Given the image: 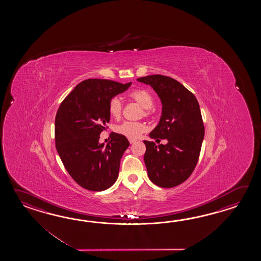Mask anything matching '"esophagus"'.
Returning a JSON list of instances; mask_svg holds the SVG:
<instances>
[{"label":"esophagus","mask_w":261,"mask_h":261,"mask_svg":"<svg viewBox=\"0 0 261 261\" xmlns=\"http://www.w3.org/2000/svg\"><path fill=\"white\" fill-rule=\"evenodd\" d=\"M128 141H129V143H130V144H133V143H135V142H136V140H135V139H129Z\"/></svg>","instance_id":"esophagus-1"}]
</instances>
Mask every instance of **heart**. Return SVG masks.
Returning <instances> with one entry per match:
<instances>
[{
  "mask_svg": "<svg viewBox=\"0 0 261 261\" xmlns=\"http://www.w3.org/2000/svg\"><path fill=\"white\" fill-rule=\"evenodd\" d=\"M128 98L130 100L142 106L143 111L141 112V116L150 117L153 113V103L154 97L149 90L145 89H135L129 91ZM108 111L113 118L119 119L123 112V103L119 98H112L108 105ZM146 130V126L143 122H125L119 124L116 127V132L118 134L128 139L138 138L139 136Z\"/></svg>",
  "mask_w": 261,
  "mask_h": 261,
  "instance_id": "obj_1",
  "label": "heart"
}]
</instances>
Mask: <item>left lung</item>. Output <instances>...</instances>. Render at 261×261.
<instances>
[{
  "label": "left lung",
  "mask_w": 261,
  "mask_h": 261,
  "mask_svg": "<svg viewBox=\"0 0 261 261\" xmlns=\"http://www.w3.org/2000/svg\"><path fill=\"white\" fill-rule=\"evenodd\" d=\"M137 80L150 85L162 102L161 120L150 137L168 141L159 146L144 141L148 177L161 188L176 187L191 175L199 161L204 137L199 102L192 92L170 76L152 74Z\"/></svg>",
  "instance_id": "left-lung-1"
}]
</instances>
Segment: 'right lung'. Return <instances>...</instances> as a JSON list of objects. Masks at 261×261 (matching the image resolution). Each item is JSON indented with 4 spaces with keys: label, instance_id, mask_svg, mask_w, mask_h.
Returning a JSON list of instances; mask_svg holds the SVG:
<instances>
[{
    "label": "right lung",
    "instance_id": "right-lung-1",
    "mask_svg": "<svg viewBox=\"0 0 261 261\" xmlns=\"http://www.w3.org/2000/svg\"><path fill=\"white\" fill-rule=\"evenodd\" d=\"M130 85L107 79L84 80L58 109L56 148L68 173L84 189L102 191L117 181L128 139L111 133L106 146L99 144V139L110 121L109 101Z\"/></svg>",
    "mask_w": 261,
    "mask_h": 261
}]
</instances>
